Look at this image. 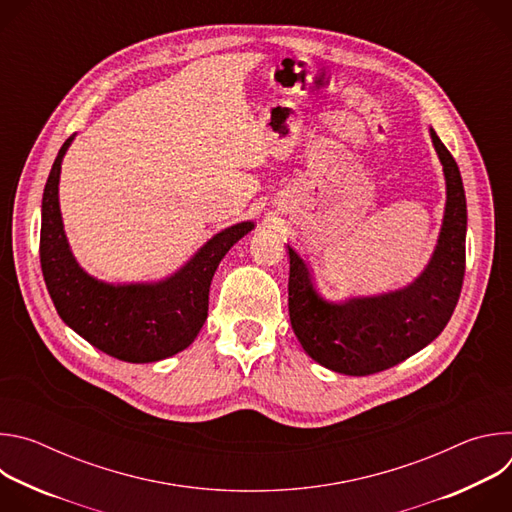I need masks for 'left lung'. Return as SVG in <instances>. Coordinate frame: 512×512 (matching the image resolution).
Returning a JSON list of instances; mask_svg holds the SVG:
<instances>
[{"instance_id":"8db88e82","label":"left lung","mask_w":512,"mask_h":512,"mask_svg":"<svg viewBox=\"0 0 512 512\" xmlns=\"http://www.w3.org/2000/svg\"><path fill=\"white\" fill-rule=\"evenodd\" d=\"M444 166L446 212L435 251L417 279L381 296L328 302L308 263L289 253V320L304 350L322 367L364 377L387 371L442 334L458 304L466 269V194L456 160L429 129Z\"/></svg>"}]
</instances>
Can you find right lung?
I'll return each mask as SVG.
<instances>
[{"mask_svg": "<svg viewBox=\"0 0 512 512\" xmlns=\"http://www.w3.org/2000/svg\"><path fill=\"white\" fill-rule=\"evenodd\" d=\"M70 135L52 164L42 196L40 265L62 322L89 344L125 362H156L188 348L208 316L212 275L229 249L255 229L237 223L208 239L176 273L154 283H107L72 255L58 204L60 166Z\"/></svg>", "mask_w": 512, "mask_h": 512, "instance_id": "right-lung-1", "label": "right lung"}]
</instances>
